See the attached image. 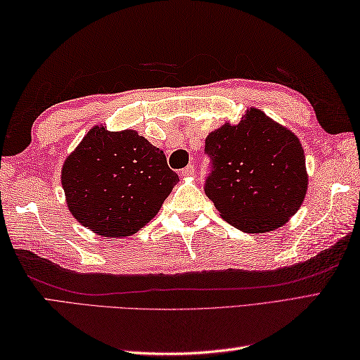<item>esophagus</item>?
<instances>
[{"label":"esophagus","mask_w":360,"mask_h":360,"mask_svg":"<svg viewBox=\"0 0 360 360\" xmlns=\"http://www.w3.org/2000/svg\"><path fill=\"white\" fill-rule=\"evenodd\" d=\"M179 174L181 176H193L195 174V165H192V164H188L186 168H182V170L179 172Z\"/></svg>","instance_id":"1"}]
</instances>
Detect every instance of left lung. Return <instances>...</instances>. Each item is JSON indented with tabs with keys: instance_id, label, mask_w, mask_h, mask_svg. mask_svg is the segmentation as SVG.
<instances>
[{
	"instance_id": "left-lung-1",
	"label": "left lung",
	"mask_w": 360,
	"mask_h": 360,
	"mask_svg": "<svg viewBox=\"0 0 360 360\" xmlns=\"http://www.w3.org/2000/svg\"><path fill=\"white\" fill-rule=\"evenodd\" d=\"M205 153L212 164L205 195L233 227L271 232L300 209L308 190L303 147L263 111L250 108L238 125L212 131Z\"/></svg>"
}]
</instances>
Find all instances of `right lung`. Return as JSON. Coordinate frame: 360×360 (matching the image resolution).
I'll return each mask as SVG.
<instances>
[{"instance_id": "obj_1", "label": "right lung", "mask_w": 360, "mask_h": 360, "mask_svg": "<svg viewBox=\"0 0 360 360\" xmlns=\"http://www.w3.org/2000/svg\"><path fill=\"white\" fill-rule=\"evenodd\" d=\"M179 181L162 150L134 129L93 127L62 168L68 209L102 236H129L155 218Z\"/></svg>"}]
</instances>
